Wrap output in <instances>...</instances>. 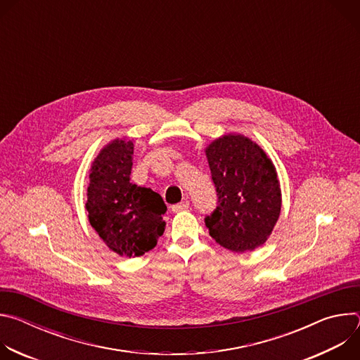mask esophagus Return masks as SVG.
Masks as SVG:
<instances>
[{"instance_id": "obj_1", "label": "esophagus", "mask_w": 360, "mask_h": 360, "mask_svg": "<svg viewBox=\"0 0 360 360\" xmlns=\"http://www.w3.org/2000/svg\"><path fill=\"white\" fill-rule=\"evenodd\" d=\"M188 208H189V200H182V202L174 205L171 210H172V212H179V211H184V210H188Z\"/></svg>"}]
</instances>
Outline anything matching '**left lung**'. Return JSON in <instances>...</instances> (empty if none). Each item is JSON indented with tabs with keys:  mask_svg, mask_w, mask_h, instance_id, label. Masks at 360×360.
Wrapping results in <instances>:
<instances>
[{
	"mask_svg": "<svg viewBox=\"0 0 360 360\" xmlns=\"http://www.w3.org/2000/svg\"><path fill=\"white\" fill-rule=\"evenodd\" d=\"M218 207L205 217L210 235L233 252L265 243L281 214V188L266 153L242 135H225L207 148Z\"/></svg>",
	"mask_w": 360,
	"mask_h": 360,
	"instance_id": "left-lung-1",
	"label": "left lung"
}]
</instances>
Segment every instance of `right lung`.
Segmentation results:
<instances>
[{
	"instance_id": "obj_1",
	"label": "right lung",
	"mask_w": 360,
	"mask_h": 360,
	"mask_svg": "<svg viewBox=\"0 0 360 360\" xmlns=\"http://www.w3.org/2000/svg\"><path fill=\"white\" fill-rule=\"evenodd\" d=\"M134 143L115 139L95 158L85 203L91 226L121 256L135 258L157 245L165 231L167 205L149 188L131 182Z\"/></svg>"
}]
</instances>
